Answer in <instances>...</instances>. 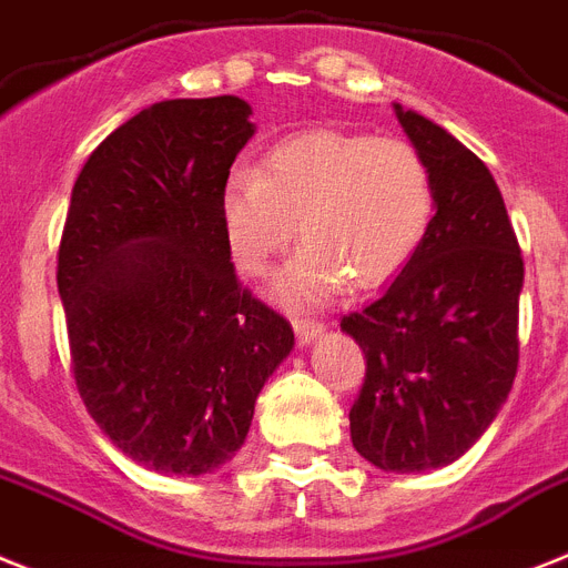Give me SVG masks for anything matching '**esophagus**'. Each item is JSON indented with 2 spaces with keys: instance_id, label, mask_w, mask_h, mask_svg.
Masks as SVG:
<instances>
[{
  "instance_id": "obj_1",
  "label": "esophagus",
  "mask_w": 568,
  "mask_h": 568,
  "mask_svg": "<svg viewBox=\"0 0 568 568\" xmlns=\"http://www.w3.org/2000/svg\"><path fill=\"white\" fill-rule=\"evenodd\" d=\"M293 327H295V338H298V344H302V347L304 344L313 342V338L324 331V324L318 322V318H310V316H295Z\"/></svg>"
}]
</instances>
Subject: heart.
<instances>
[{
    "label": "heart",
    "mask_w": 568,
    "mask_h": 568,
    "mask_svg": "<svg viewBox=\"0 0 568 568\" xmlns=\"http://www.w3.org/2000/svg\"><path fill=\"white\" fill-rule=\"evenodd\" d=\"M430 217L434 183L414 145L333 129L278 140L258 169H235L221 192V224L241 273L264 275L298 224L304 246L275 284L287 304L390 281L414 258Z\"/></svg>",
    "instance_id": "1"
}]
</instances>
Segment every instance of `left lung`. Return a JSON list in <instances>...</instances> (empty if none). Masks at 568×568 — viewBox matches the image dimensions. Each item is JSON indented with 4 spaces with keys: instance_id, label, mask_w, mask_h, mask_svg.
Segmentation results:
<instances>
[{
    "instance_id": "left-lung-1",
    "label": "left lung",
    "mask_w": 568,
    "mask_h": 568,
    "mask_svg": "<svg viewBox=\"0 0 568 568\" xmlns=\"http://www.w3.org/2000/svg\"><path fill=\"white\" fill-rule=\"evenodd\" d=\"M394 111L428 163L436 215L394 284L342 316V331L367 362L353 448L382 471L414 474L463 457L511 390L523 255L486 163L423 114Z\"/></svg>"
}]
</instances>
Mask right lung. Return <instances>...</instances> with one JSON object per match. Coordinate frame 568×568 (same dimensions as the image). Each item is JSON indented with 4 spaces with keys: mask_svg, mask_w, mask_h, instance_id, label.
<instances>
[{
    "mask_svg": "<svg viewBox=\"0 0 568 568\" xmlns=\"http://www.w3.org/2000/svg\"><path fill=\"white\" fill-rule=\"evenodd\" d=\"M250 114L232 94L149 105L91 152L62 226L77 390L111 443L158 474L232 459L293 351L287 318L237 281L221 224Z\"/></svg>",
    "mask_w": 568,
    "mask_h": 568,
    "instance_id": "add662e5",
    "label": "right lung"
}]
</instances>
